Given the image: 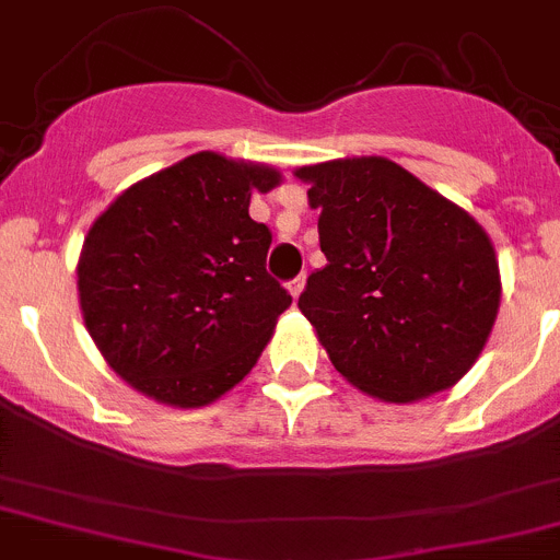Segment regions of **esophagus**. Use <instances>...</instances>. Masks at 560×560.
<instances>
[{
	"instance_id": "esophagus-1",
	"label": "esophagus",
	"mask_w": 560,
	"mask_h": 560,
	"mask_svg": "<svg viewBox=\"0 0 560 560\" xmlns=\"http://www.w3.org/2000/svg\"><path fill=\"white\" fill-rule=\"evenodd\" d=\"M302 289H305V275H300V277H296V280H291V283H289V294L294 296V300H300Z\"/></svg>"
}]
</instances>
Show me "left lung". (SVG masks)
<instances>
[{"mask_svg":"<svg viewBox=\"0 0 560 560\" xmlns=\"http://www.w3.org/2000/svg\"><path fill=\"white\" fill-rule=\"evenodd\" d=\"M327 266L300 311L335 371L387 404L454 387L487 346L500 307L492 238L462 206L385 156L296 167Z\"/></svg>","mask_w":560,"mask_h":560,"instance_id":"left-lung-1","label":"left lung"}]
</instances>
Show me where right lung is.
I'll return each mask as SVG.
<instances>
[{"mask_svg":"<svg viewBox=\"0 0 560 560\" xmlns=\"http://www.w3.org/2000/svg\"><path fill=\"white\" fill-rule=\"evenodd\" d=\"M280 180L269 164L200 151L131 184L90 225L84 327L137 393L209 407L258 363L291 296L266 275L271 233L249 197Z\"/></svg>","mask_w":560,"mask_h":560,"instance_id":"obj_1","label":"right lung"}]
</instances>
